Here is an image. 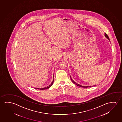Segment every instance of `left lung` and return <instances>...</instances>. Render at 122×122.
I'll list each match as a JSON object with an SVG mask.
<instances>
[{
    "instance_id": "left-lung-1",
    "label": "left lung",
    "mask_w": 122,
    "mask_h": 122,
    "mask_svg": "<svg viewBox=\"0 0 122 122\" xmlns=\"http://www.w3.org/2000/svg\"><path fill=\"white\" fill-rule=\"evenodd\" d=\"M105 37L107 38V39H108L109 40H110V39H109V38H108V35H107V34L105 33ZM70 78H71V81H72V82L73 83H75L76 85H77V86H80V87H83V88H87V87H91V86H81V85H80L79 84H78V83H76L75 82V81H74L72 79V78L71 77V76H70Z\"/></svg>"
}]
</instances>
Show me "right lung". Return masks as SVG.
Segmentation results:
<instances>
[{
    "mask_svg": "<svg viewBox=\"0 0 122 122\" xmlns=\"http://www.w3.org/2000/svg\"><path fill=\"white\" fill-rule=\"evenodd\" d=\"M53 77H54V75H53ZM53 82H54V77L53 78V80H52V83H51L50 85H49L48 86H47V87H45V88H35V89H40V90H43V89H49V88H50V87L52 86V84H53Z\"/></svg>",
    "mask_w": 122,
    "mask_h": 122,
    "instance_id": "add662e5",
    "label": "right lung"
}]
</instances>
